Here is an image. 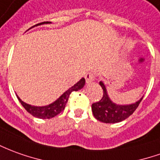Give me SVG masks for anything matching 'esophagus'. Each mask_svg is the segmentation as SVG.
Instances as JSON below:
<instances>
[{"mask_svg": "<svg viewBox=\"0 0 160 160\" xmlns=\"http://www.w3.org/2000/svg\"><path fill=\"white\" fill-rule=\"evenodd\" d=\"M95 80V76L93 73H87L85 75V81L87 83H90V82H93Z\"/></svg>", "mask_w": 160, "mask_h": 160, "instance_id": "esophagus-1", "label": "esophagus"}]
</instances>
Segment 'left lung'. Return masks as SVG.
Instances as JSON below:
<instances>
[{
    "instance_id": "1",
    "label": "left lung",
    "mask_w": 160,
    "mask_h": 160,
    "mask_svg": "<svg viewBox=\"0 0 160 160\" xmlns=\"http://www.w3.org/2000/svg\"><path fill=\"white\" fill-rule=\"evenodd\" d=\"M103 91V98L100 101L92 103L91 110L94 117L100 122L106 124H115L126 119L135 112L139 105L143 97L137 102L130 104L115 103L110 98L105 84L102 81L99 82Z\"/></svg>"
}]
</instances>
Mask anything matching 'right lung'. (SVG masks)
Wrapping results in <instances>:
<instances>
[{
	"label": "right lung",
	"mask_w": 160,
	"mask_h": 160,
	"mask_svg": "<svg viewBox=\"0 0 160 160\" xmlns=\"http://www.w3.org/2000/svg\"><path fill=\"white\" fill-rule=\"evenodd\" d=\"M51 23L50 22H41L36 24L35 26H33L30 28L34 27H36V26H39V25H42V24H49ZM28 28V29H30ZM85 84V79L82 78L79 80V82H78L75 85L69 88L68 91H66L63 94L60 96L58 98L53 102V103H49L48 105H44V106H35V105H31V104H28V103H26L25 102H23L22 99L20 98L19 97L17 96V98L20 101V103H22L23 107L25 108V110L27 111L28 113H30L32 116L36 117V118H42V119H47V118H52L54 117H56L57 115H58L60 112H62L64 108H65V105L67 102H68V99H69V97L70 93L72 91H78L79 90H81L83 88Z\"/></svg>",
	"instance_id": "right-lung-1"
}]
</instances>
